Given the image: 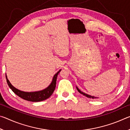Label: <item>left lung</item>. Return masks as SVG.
Masks as SVG:
<instances>
[{
  "label": "left lung",
  "instance_id": "left-lung-1",
  "mask_svg": "<svg viewBox=\"0 0 130 130\" xmlns=\"http://www.w3.org/2000/svg\"><path fill=\"white\" fill-rule=\"evenodd\" d=\"M76 88H77V91H78V92L79 93H80L81 94H83V95H84V96H85L86 97H87V98H92V99H96V98H96V97H94V96H91V95H89V94H86V93H84V92H81L80 89H79L77 87H76Z\"/></svg>",
  "mask_w": 130,
  "mask_h": 130
}]
</instances>
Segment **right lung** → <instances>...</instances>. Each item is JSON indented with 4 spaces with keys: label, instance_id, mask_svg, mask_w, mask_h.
<instances>
[{
    "label": "right lung",
    "instance_id": "right-lung-1",
    "mask_svg": "<svg viewBox=\"0 0 130 130\" xmlns=\"http://www.w3.org/2000/svg\"><path fill=\"white\" fill-rule=\"evenodd\" d=\"M61 69H60L59 71L54 74L53 78L52 81L50 84L46 88L44 89L42 91H36V92H23L21 91L20 90L17 89L14 86H12L11 84L10 83L9 80H8L7 75L6 74V80H7V84L10 89L14 92V93L17 94V95L20 97L22 99L24 100L30 101V102H41V101L45 100L49 98V97L52 95L53 93L55 88H56V81L57 76H58V73H60Z\"/></svg>",
    "mask_w": 130,
    "mask_h": 130
}]
</instances>
